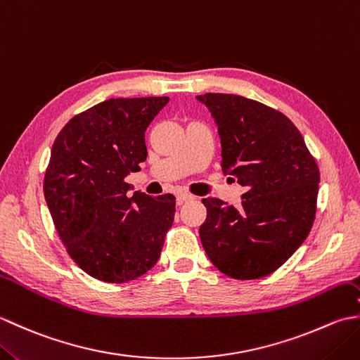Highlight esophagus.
<instances>
[{
	"mask_svg": "<svg viewBox=\"0 0 360 360\" xmlns=\"http://www.w3.org/2000/svg\"><path fill=\"white\" fill-rule=\"evenodd\" d=\"M193 200H195V196L190 195V193H186V192H182V193L178 195V202H179V204H184V202L193 201Z\"/></svg>",
	"mask_w": 360,
	"mask_h": 360,
	"instance_id": "1",
	"label": "esophagus"
}]
</instances>
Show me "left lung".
<instances>
[{
  "label": "left lung",
  "mask_w": 360,
  "mask_h": 360,
  "mask_svg": "<svg viewBox=\"0 0 360 360\" xmlns=\"http://www.w3.org/2000/svg\"><path fill=\"white\" fill-rule=\"evenodd\" d=\"M196 98L218 125L223 172L246 187L240 207L202 200V248L227 277H266L302 246L314 223L317 162L297 127L271 106L235 94Z\"/></svg>",
  "instance_id": "1"
}]
</instances>
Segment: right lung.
I'll use <instances>...</instances> for the list:
<instances>
[{"instance_id":"add662e5","label":"right lung","mask_w":360,"mask_h":360,"mask_svg":"<svg viewBox=\"0 0 360 360\" xmlns=\"http://www.w3.org/2000/svg\"><path fill=\"white\" fill-rule=\"evenodd\" d=\"M168 97L108 98L74 116L53 141L43 192L56 231L82 271L106 283L158 263L174 219L170 193L128 195L147 159L145 129Z\"/></svg>"}]
</instances>
